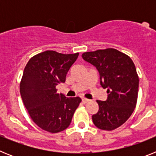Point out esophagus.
I'll use <instances>...</instances> for the list:
<instances>
[{"instance_id": "obj_1", "label": "esophagus", "mask_w": 156, "mask_h": 156, "mask_svg": "<svg viewBox=\"0 0 156 156\" xmlns=\"http://www.w3.org/2000/svg\"><path fill=\"white\" fill-rule=\"evenodd\" d=\"M89 99H87V98H82V102L83 103V104H86L87 102H88V101H89Z\"/></svg>"}]
</instances>
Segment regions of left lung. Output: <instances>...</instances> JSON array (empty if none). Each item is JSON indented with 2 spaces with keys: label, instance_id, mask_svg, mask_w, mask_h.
I'll return each mask as SVG.
<instances>
[{
  "label": "left lung",
  "instance_id": "8db88e82",
  "mask_svg": "<svg viewBox=\"0 0 156 156\" xmlns=\"http://www.w3.org/2000/svg\"><path fill=\"white\" fill-rule=\"evenodd\" d=\"M82 57L97 68L101 85L108 94L106 101H97L99 109L92 115L94 124L103 130H113L129 119L137 105L139 78L134 63L114 48L84 52Z\"/></svg>",
  "mask_w": 156,
  "mask_h": 156
}]
</instances>
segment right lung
Wrapping results in <instances>:
<instances>
[{
	"label": "right lung",
	"mask_w": 156,
	"mask_h": 156,
	"mask_svg": "<svg viewBox=\"0 0 156 156\" xmlns=\"http://www.w3.org/2000/svg\"><path fill=\"white\" fill-rule=\"evenodd\" d=\"M78 55L46 51L33 56L25 67L19 87L22 99L32 120L44 130L55 133L66 129L81 102L80 98H66L56 89L65 83Z\"/></svg>",
	"instance_id": "obj_1"
}]
</instances>
